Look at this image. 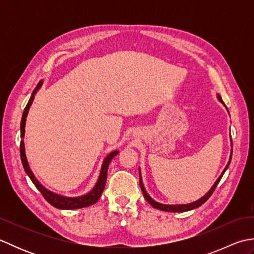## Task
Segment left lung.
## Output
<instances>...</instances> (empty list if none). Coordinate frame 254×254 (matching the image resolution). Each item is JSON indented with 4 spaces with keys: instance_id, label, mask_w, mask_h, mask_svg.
I'll return each mask as SVG.
<instances>
[{
    "instance_id": "left-lung-1",
    "label": "left lung",
    "mask_w": 254,
    "mask_h": 254,
    "mask_svg": "<svg viewBox=\"0 0 254 254\" xmlns=\"http://www.w3.org/2000/svg\"><path fill=\"white\" fill-rule=\"evenodd\" d=\"M217 99H218L220 102H222V104L226 107V105L224 104V101L222 100V97H220V95H219V94H217ZM230 142H231V139H230ZM231 155H233V149H231V152H230V157H229L228 164L226 165L225 169H224V170H223V172H222V175H220V176L217 178V180L215 181V183H214V185L212 186V188L209 189V191H208L206 194H205V195H204L203 197H201L199 199H197V201L193 202V203H189V204H180V205H166V204H161V203H158V202L154 201V199L148 195L147 192H146V190H145V187H144V183H143V179H142V175H141V169H139V186H141V189H142V192H143V194H144V197H145V199H146V201H147L150 205H152V206H153L154 208H157V209H160V210H164V212H177V213H180V212H188V210H191V209H194V208H197V207H199V206H201V205H203L205 202L207 201V199L210 197V195H212V194H213V192H214L215 189H216V187H217V185H218V182L220 181V179H222L223 175L225 174V171L227 170L228 166H229V164H230Z\"/></svg>"
}]
</instances>
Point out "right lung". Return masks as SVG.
<instances>
[{
    "label": "right lung",
    "instance_id": "add662e5",
    "mask_svg": "<svg viewBox=\"0 0 254 254\" xmlns=\"http://www.w3.org/2000/svg\"><path fill=\"white\" fill-rule=\"evenodd\" d=\"M42 86V80H40L38 83L37 87L35 88V90L32 91L30 99L27 104L23 117H21V121H20V137H21V142H20V158H21V163H23V167L26 171V174L28 175V177L30 178V180L32 181V183L36 186V188L38 190L40 191V193L42 194V196L45 197L46 201L51 204L53 207L59 208V209H77V208H83V207H87L90 206V205L95 204L101 196V193L104 191L105 186H106V181H107V171H108V167H109L110 161L112 160V158L115 157L119 154V150H113L110 154H108L106 156V158L102 161L101 165V169H100V174L98 177V180H97L96 185L94 186V188L85 194V195L82 196H77V197H66V196H62L59 195L57 193H53L52 191L48 190L46 187H44L41 183L37 180V178L35 177V175L32 174V171L29 167L28 160H27L26 154H25V144H24V136H25V126H26V118L27 115H28L29 108L32 104V101L35 99V96L37 94V91L40 89V87Z\"/></svg>",
    "mask_w": 254,
    "mask_h": 254
}]
</instances>
